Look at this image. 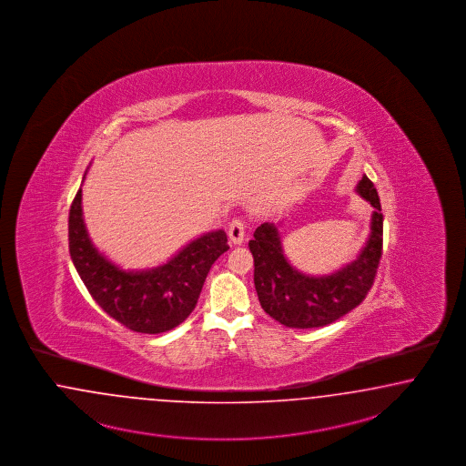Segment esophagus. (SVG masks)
Returning <instances> with one entry per match:
<instances>
[{"mask_svg":"<svg viewBox=\"0 0 466 466\" xmlns=\"http://www.w3.org/2000/svg\"><path fill=\"white\" fill-rule=\"evenodd\" d=\"M227 234H228V239H230L232 244H236V246L242 244L244 238H246V227H244V222H242V220H232V222L228 224Z\"/></svg>","mask_w":466,"mask_h":466,"instance_id":"1","label":"esophagus"}]
</instances>
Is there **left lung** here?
Here are the masks:
<instances>
[{
    "instance_id": "8db88e82",
    "label": "left lung",
    "mask_w": 466,
    "mask_h": 466,
    "mask_svg": "<svg viewBox=\"0 0 466 466\" xmlns=\"http://www.w3.org/2000/svg\"><path fill=\"white\" fill-rule=\"evenodd\" d=\"M356 193L373 207L370 236L353 261L327 275H306L284 255L279 225H259L249 241L255 258V288L261 308L290 329H315L338 320L369 294L382 257L384 215L369 177Z\"/></svg>"
}]
</instances>
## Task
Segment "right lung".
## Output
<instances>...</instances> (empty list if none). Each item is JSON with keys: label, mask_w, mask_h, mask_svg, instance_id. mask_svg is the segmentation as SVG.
Segmentation results:
<instances>
[{"label": "right lung", "mask_w": 466, "mask_h": 466, "mask_svg": "<svg viewBox=\"0 0 466 466\" xmlns=\"http://www.w3.org/2000/svg\"><path fill=\"white\" fill-rule=\"evenodd\" d=\"M228 249L222 228L186 244L167 263L122 270L91 241L82 217V189L68 215V251L84 286L112 319L134 332L161 334L186 320L211 265Z\"/></svg>", "instance_id": "1"}]
</instances>
